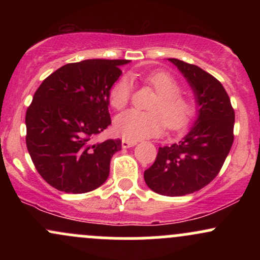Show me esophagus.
Masks as SVG:
<instances>
[{
  "label": "esophagus",
  "mask_w": 260,
  "mask_h": 260,
  "mask_svg": "<svg viewBox=\"0 0 260 260\" xmlns=\"http://www.w3.org/2000/svg\"><path fill=\"white\" fill-rule=\"evenodd\" d=\"M137 144V142H133V140H127L123 139L122 140V148L123 149H128V148H132L134 145Z\"/></svg>",
  "instance_id": "34e87169"
}]
</instances>
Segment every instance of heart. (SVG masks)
Instances as JSON below:
<instances>
[{
	"mask_svg": "<svg viewBox=\"0 0 260 260\" xmlns=\"http://www.w3.org/2000/svg\"><path fill=\"white\" fill-rule=\"evenodd\" d=\"M144 83L156 92L149 104L150 112L128 110L115 118V129L124 139L140 140L161 133L164 123L170 131H180L189 126L197 116L196 101L181 94V86L171 74L154 72L148 74ZM132 92V82L123 77L110 91V105L115 110L127 106Z\"/></svg>",
	"mask_w": 260,
	"mask_h": 260,
	"instance_id": "heart-1",
	"label": "heart"
}]
</instances>
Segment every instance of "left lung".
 Segmentation results:
<instances>
[{
	"label": "left lung",
	"instance_id": "left-lung-1",
	"mask_svg": "<svg viewBox=\"0 0 260 260\" xmlns=\"http://www.w3.org/2000/svg\"><path fill=\"white\" fill-rule=\"evenodd\" d=\"M194 92L198 117L178 143L159 148L144 171L147 186L161 196L181 197L210 183L221 170L234 143L235 111L221 83L201 67L169 58Z\"/></svg>",
	"mask_w": 260,
	"mask_h": 260
}]
</instances>
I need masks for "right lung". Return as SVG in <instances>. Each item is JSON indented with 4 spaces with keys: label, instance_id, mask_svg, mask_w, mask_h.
<instances>
[{
    "label": "right lung",
    "instance_id": "right-lung-1",
    "mask_svg": "<svg viewBox=\"0 0 260 260\" xmlns=\"http://www.w3.org/2000/svg\"><path fill=\"white\" fill-rule=\"evenodd\" d=\"M128 59H85L62 66L35 91L26 110V148L50 186L86 193L107 180L120 139L92 143L111 124L110 90Z\"/></svg>",
    "mask_w": 260,
    "mask_h": 260
}]
</instances>
